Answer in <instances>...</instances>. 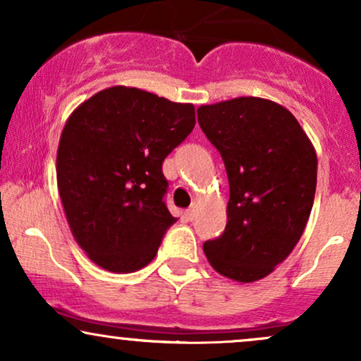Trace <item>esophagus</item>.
I'll list each match as a JSON object with an SVG mask.
<instances>
[{"label": "esophagus", "mask_w": 361, "mask_h": 361, "mask_svg": "<svg viewBox=\"0 0 361 361\" xmlns=\"http://www.w3.org/2000/svg\"><path fill=\"white\" fill-rule=\"evenodd\" d=\"M197 212H198V204H197V202H195V204L190 207L188 210H186V217H188L190 221H193L195 215H197Z\"/></svg>", "instance_id": "obj_1"}]
</instances>
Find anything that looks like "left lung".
Listing matches in <instances>:
<instances>
[{
  "label": "left lung",
  "mask_w": 361,
  "mask_h": 361,
  "mask_svg": "<svg viewBox=\"0 0 361 361\" xmlns=\"http://www.w3.org/2000/svg\"><path fill=\"white\" fill-rule=\"evenodd\" d=\"M197 115L221 152L231 190L226 231L207 241L204 252L226 279L258 281L304 233L316 195V149L297 118L267 98L202 105Z\"/></svg>",
  "instance_id": "8db88e82"
}]
</instances>
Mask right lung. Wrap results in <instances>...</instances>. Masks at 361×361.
Returning <instances> with one entry per match:
<instances>
[{"mask_svg": "<svg viewBox=\"0 0 361 361\" xmlns=\"http://www.w3.org/2000/svg\"><path fill=\"white\" fill-rule=\"evenodd\" d=\"M195 127L192 103L111 86L66 120L56 159L57 190L73 238L94 264L132 273L154 259L178 219L163 197V161Z\"/></svg>", "mask_w": 361, "mask_h": 361, "instance_id": "obj_1", "label": "right lung"}]
</instances>
